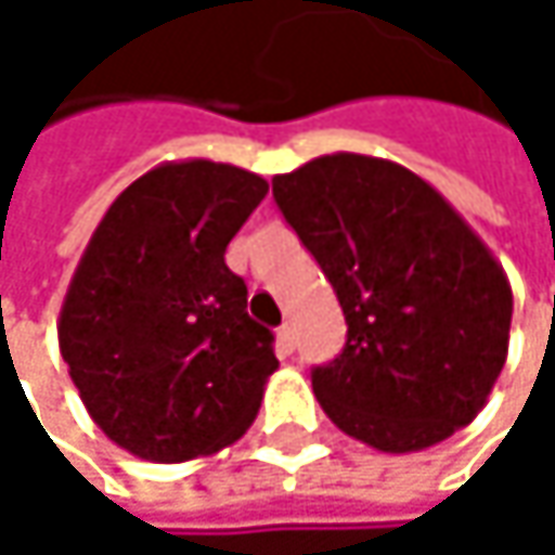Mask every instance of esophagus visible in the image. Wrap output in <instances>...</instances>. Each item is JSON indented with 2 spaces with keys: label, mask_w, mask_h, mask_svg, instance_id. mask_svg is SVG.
<instances>
[{
  "label": "esophagus",
  "mask_w": 555,
  "mask_h": 555,
  "mask_svg": "<svg viewBox=\"0 0 555 555\" xmlns=\"http://www.w3.org/2000/svg\"><path fill=\"white\" fill-rule=\"evenodd\" d=\"M276 347L282 357H288V353H295V331L288 327V324H282L276 334Z\"/></svg>",
  "instance_id": "34e87169"
}]
</instances>
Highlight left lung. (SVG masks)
Masks as SVG:
<instances>
[{
    "instance_id": "8db88e82",
    "label": "left lung",
    "mask_w": 555,
    "mask_h": 555,
    "mask_svg": "<svg viewBox=\"0 0 555 555\" xmlns=\"http://www.w3.org/2000/svg\"><path fill=\"white\" fill-rule=\"evenodd\" d=\"M273 198L347 318L344 350L311 370L324 414L383 453L466 427L504 366L514 308L479 234L421 176L363 154L282 172Z\"/></svg>"
}]
</instances>
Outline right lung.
Instances as JSON below:
<instances>
[{
    "instance_id": "right-lung-1",
    "label": "right lung",
    "mask_w": 555,
    "mask_h": 555,
    "mask_svg": "<svg viewBox=\"0 0 555 555\" xmlns=\"http://www.w3.org/2000/svg\"><path fill=\"white\" fill-rule=\"evenodd\" d=\"M267 192L231 164H164L99 221L56 334L86 411L128 453L185 463L254 424L279 360L224 250Z\"/></svg>"
}]
</instances>
